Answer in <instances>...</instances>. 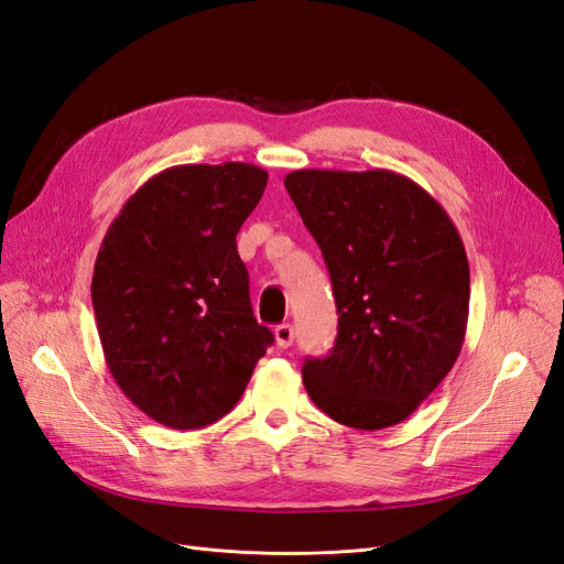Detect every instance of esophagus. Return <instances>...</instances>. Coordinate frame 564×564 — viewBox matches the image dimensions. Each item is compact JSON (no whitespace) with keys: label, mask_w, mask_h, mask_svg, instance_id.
<instances>
[{"label":"esophagus","mask_w":564,"mask_h":564,"mask_svg":"<svg viewBox=\"0 0 564 564\" xmlns=\"http://www.w3.org/2000/svg\"><path fill=\"white\" fill-rule=\"evenodd\" d=\"M275 340L280 348H289L294 344V327L292 324H278L275 327Z\"/></svg>","instance_id":"1"}]
</instances>
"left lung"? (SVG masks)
<instances>
[{"mask_svg":"<svg viewBox=\"0 0 564 564\" xmlns=\"http://www.w3.org/2000/svg\"><path fill=\"white\" fill-rule=\"evenodd\" d=\"M284 185L322 249L338 313L336 344L305 360L303 386L350 429L395 425L464 346L470 268L458 230L421 185L388 169H299Z\"/></svg>","mask_w":564,"mask_h":564,"instance_id":"1","label":"left lung"}]
</instances>
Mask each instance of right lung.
Instances as JSON below:
<instances>
[{
    "mask_svg": "<svg viewBox=\"0 0 564 564\" xmlns=\"http://www.w3.org/2000/svg\"><path fill=\"white\" fill-rule=\"evenodd\" d=\"M265 183L268 172L245 162L164 169L100 245L91 301L108 369L169 429L226 416L275 340L253 317L235 242Z\"/></svg>",
    "mask_w": 564,
    "mask_h": 564,
    "instance_id": "1",
    "label": "right lung"
}]
</instances>
